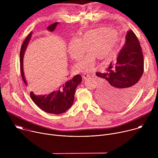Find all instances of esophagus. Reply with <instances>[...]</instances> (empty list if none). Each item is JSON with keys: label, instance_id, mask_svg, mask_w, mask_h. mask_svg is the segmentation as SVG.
<instances>
[{"label": "esophagus", "instance_id": "34e87169", "mask_svg": "<svg viewBox=\"0 0 158 158\" xmlns=\"http://www.w3.org/2000/svg\"><path fill=\"white\" fill-rule=\"evenodd\" d=\"M82 77H83V79H84V80H86V79L90 78V76H89V74H84L82 76Z\"/></svg>", "mask_w": 158, "mask_h": 158}]
</instances>
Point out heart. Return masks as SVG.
I'll return each instance as SVG.
<instances>
[{
	"label": "heart",
	"instance_id": "heart-1",
	"mask_svg": "<svg viewBox=\"0 0 158 158\" xmlns=\"http://www.w3.org/2000/svg\"><path fill=\"white\" fill-rule=\"evenodd\" d=\"M119 42V34L109 27H99L86 31L80 37L73 40L69 45L71 57L78 60L87 51L91 50L76 65L80 73L93 72L96 69L98 58L109 59L115 52Z\"/></svg>",
	"mask_w": 158,
	"mask_h": 158
}]
</instances>
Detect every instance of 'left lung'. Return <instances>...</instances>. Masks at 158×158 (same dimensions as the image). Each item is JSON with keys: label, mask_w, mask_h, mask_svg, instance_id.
<instances>
[{"label": "left lung", "mask_w": 158, "mask_h": 158, "mask_svg": "<svg viewBox=\"0 0 158 158\" xmlns=\"http://www.w3.org/2000/svg\"><path fill=\"white\" fill-rule=\"evenodd\" d=\"M126 39L124 46L116 60L109 64L107 72L96 73L106 82L98 93L99 102L112 110L121 109L132 101L144 72L143 54L137 37L130 30Z\"/></svg>", "instance_id": "obj_1"}]
</instances>
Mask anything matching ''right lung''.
<instances>
[{"instance_id":"right-lung-1","label":"right lung","mask_w":158,"mask_h":158,"mask_svg":"<svg viewBox=\"0 0 158 158\" xmlns=\"http://www.w3.org/2000/svg\"><path fill=\"white\" fill-rule=\"evenodd\" d=\"M58 24V22H55L48 26L47 29L50 32H53ZM32 34V32L29 34L24 41L20 52L21 75L26 85H27V84L24 73L23 59ZM81 81L82 77L79 74H77L72 79H68L65 82L60 84L55 89V91L48 94L37 96L31 91L30 96L34 102L42 110L50 114H60L65 112L73 106L74 101L76 89Z\"/></svg>"}]
</instances>
